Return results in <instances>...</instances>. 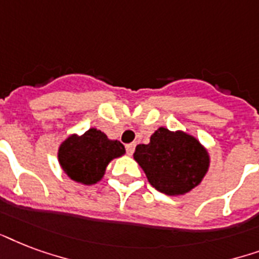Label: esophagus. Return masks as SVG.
Segmentation results:
<instances>
[{
  "label": "esophagus",
  "instance_id": "obj_1",
  "mask_svg": "<svg viewBox=\"0 0 259 259\" xmlns=\"http://www.w3.org/2000/svg\"><path fill=\"white\" fill-rule=\"evenodd\" d=\"M125 150H127V154L128 155H132L134 151H135V143H130L125 146Z\"/></svg>",
  "mask_w": 259,
  "mask_h": 259
}]
</instances>
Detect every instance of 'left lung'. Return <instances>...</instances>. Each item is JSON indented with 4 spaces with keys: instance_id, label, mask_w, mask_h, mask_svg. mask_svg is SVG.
I'll list each match as a JSON object with an SVG mask.
<instances>
[{
    "instance_id": "8db88e82",
    "label": "left lung",
    "mask_w": 259,
    "mask_h": 259,
    "mask_svg": "<svg viewBox=\"0 0 259 259\" xmlns=\"http://www.w3.org/2000/svg\"><path fill=\"white\" fill-rule=\"evenodd\" d=\"M135 161L148 182L167 196H180L200 185L209 167V154L194 136L161 127L148 144H138Z\"/></svg>"
}]
</instances>
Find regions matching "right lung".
Instances as JSON below:
<instances>
[{"instance_id":"1","label":"right lung","mask_w":259,"mask_h":259,"mask_svg":"<svg viewBox=\"0 0 259 259\" xmlns=\"http://www.w3.org/2000/svg\"><path fill=\"white\" fill-rule=\"evenodd\" d=\"M125 154L119 140L108 139L97 128H90L83 135H71L58 150V161L73 181L83 185L97 184L105 174L109 162Z\"/></svg>"}]
</instances>
